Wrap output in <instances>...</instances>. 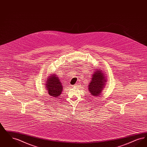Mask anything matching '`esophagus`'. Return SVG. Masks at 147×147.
<instances>
[{"instance_id":"obj_1","label":"esophagus","mask_w":147,"mask_h":147,"mask_svg":"<svg viewBox=\"0 0 147 147\" xmlns=\"http://www.w3.org/2000/svg\"><path fill=\"white\" fill-rule=\"evenodd\" d=\"M78 85H79L78 84H76V85H74V86H73V87H77Z\"/></svg>"}]
</instances>
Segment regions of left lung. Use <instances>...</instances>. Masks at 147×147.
<instances>
[{"label":"left lung","mask_w":147,"mask_h":147,"mask_svg":"<svg viewBox=\"0 0 147 147\" xmlns=\"http://www.w3.org/2000/svg\"><path fill=\"white\" fill-rule=\"evenodd\" d=\"M103 70L100 68L95 71L92 76L91 82L88 85V89L91 95L98 96L102 92L106 82V78Z\"/></svg>","instance_id":"obj_1"}]
</instances>
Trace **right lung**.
Listing matches in <instances>:
<instances>
[{
  "mask_svg": "<svg viewBox=\"0 0 147 147\" xmlns=\"http://www.w3.org/2000/svg\"><path fill=\"white\" fill-rule=\"evenodd\" d=\"M45 83L46 88L49 95L54 98H58L63 91V86L58 77L55 74H52L48 77Z\"/></svg>",
  "mask_w": 147,
  "mask_h": 147,
  "instance_id": "right-lung-1",
  "label": "right lung"
}]
</instances>
